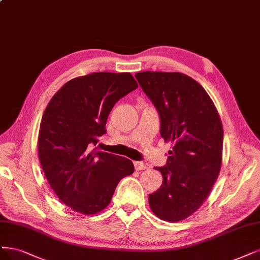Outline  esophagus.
I'll use <instances>...</instances> for the list:
<instances>
[{
	"mask_svg": "<svg viewBox=\"0 0 260 260\" xmlns=\"http://www.w3.org/2000/svg\"><path fill=\"white\" fill-rule=\"evenodd\" d=\"M134 168H136L137 171H142V170H146L147 167L144 162H141V161H137V162H134Z\"/></svg>",
	"mask_w": 260,
	"mask_h": 260,
	"instance_id": "1",
	"label": "esophagus"
}]
</instances>
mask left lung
<instances>
[{"label":"left lung","instance_id":"1","mask_svg":"<svg viewBox=\"0 0 260 260\" xmlns=\"http://www.w3.org/2000/svg\"><path fill=\"white\" fill-rule=\"evenodd\" d=\"M160 116V134L172 144L162 185L148 196L150 210L166 221H181L207 200L220 172L223 130L205 89L178 72L136 74Z\"/></svg>","mask_w":260,"mask_h":260}]
</instances>
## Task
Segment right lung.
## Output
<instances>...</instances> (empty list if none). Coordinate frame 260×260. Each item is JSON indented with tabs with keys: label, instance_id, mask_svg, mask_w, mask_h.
Listing matches in <instances>:
<instances>
[{
	"label": "right lung",
	"instance_id": "add662e5",
	"mask_svg": "<svg viewBox=\"0 0 260 260\" xmlns=\"http://www.w3.org/2000/svg\"><path fill=\"white\" fill-rule=\"evenodd\" d=\"M138 88L130 73L95 72L69 80L55 93L40 124L38 149L47 181L58 198L83 215L110 204L132 161L91 149L120 98Z\"/></svg>",
	"mask_w": 260,
	"mask_h": 260
}]
</instances>
